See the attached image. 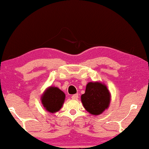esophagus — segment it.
Segmentation results:
<instances>
[{
    "instance_id": "1",
    "label": "esophagus",
    "mask_w": 149,
    "mask_h": 149,
    "mask_svg": "<svg viewBox=\"0 0 149 149\" xmlns=\"http://www.w3.org/2000/svg\"><path fill=\"white\" fill-rule=\"evenodd\" d=\"M71 98H72V99L76 100V99H77L78 98H79V95H78V94H74V95H72Z\"/></svg>"
}]
</instances>
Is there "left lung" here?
I'll return each instance as SVG.
<instances>
[{
  "instance_id": "1",
  "label": "left lung",
  "mask_w": 149,
  "mask_h": 149,
  "mask_svg": "<svg viewBox=\"0 0 149 149\" xmlns=\"http://www.w3.org/2000/svg\"><path fill=\"white\" fill-rule=\"evenodd\" d=\"M81 98L86 111L97 116L109 108L111 96L106 84L97 81L88 82L85 93L82 94Z\"/></svg>"
}]
</instances>
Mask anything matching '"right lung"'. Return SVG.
Wrapping results in <instances>:
<instances>
[{
	"label": "right lung",
	"instance_id": "obj_1",
	"mask_svg": "<svg viewBox=\"0 0 149 149\" xmlns=\"http://www.w3.org/2000/svg\"><path fill=\"white\" fill-rule=\"evenodd\" d=\"M41 102L46 111L55 113L63 107L65 100V94L56 86L48 87L41 96Z\"/></svg>",
	"mask_w": 149,
	"mask_h": 149
}]
</instances>
